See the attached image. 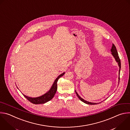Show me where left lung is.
<instances>
[{"label":"left lung","instance_id":"8db88e82","mask_svg":"<svg viewBox=\"0 0 130 130\" xmlns=\"http://www.w3.org/2000/svg\"><path fill=\"white\" fill-rule=\"evenodd\" d=\"M111 52H112L111 54H112V56H113L114 57V58H115L116 61L118 63V65L119 67V74H120V68H121V62H120V60L119 57V56H118V54L117 51V50H116V47H115V46L114 45V44H112V48H111ZM118 79H119H119H120L119 77H118ZM75 91V93H76V94L77 97L78 98V99H79L82 102H84V103L88 104V105H96V104H99V103H91V102H87V101H86L84 100V99H83L82 98H80V97L79 96V95L77 94V93L76 92V91Z\"/></svg>","mask_w":130,"mask_h":130}]
</instances>
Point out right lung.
Segmentation results:
<instances>
[{"mask_svg":"<svg viewBox=\"0 0 130 130\" xmlns=\"http://www.w3.org/2000/svg\"><path fill=\"white\" fill-rule=\"evenodd\" d=\"M65 74V72L59 75L58 77L55 79L54 84H53L50 90L45 94L37 98H30L23 94V96L30 102L34 104H44L50 101H51L55 96L57 90V82L59 78Z\"/></svg>","mask_w":130,"mask_h":130,"instance_id":"obj_1","label":"right lung"}]
</instances>
